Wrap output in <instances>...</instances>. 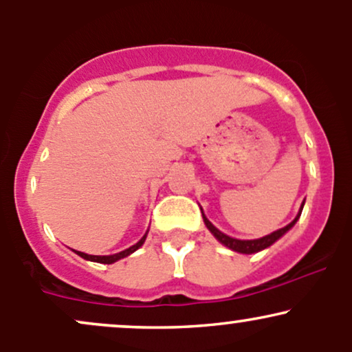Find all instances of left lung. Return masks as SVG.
I'll list each match as a JSON object with an SVG mask.
<instances>
[{
  "label": "left lung",
  "instance_id": "obj_1",
  "mask_svg": "<svg viewBox=\"0 0 352 352\" xmlns=\"http://www.w3.org/2000/svg\"><path fill=\"white\" fill-rule=\"evenodd\" d=\"M302 205H305V204H302ZM302 205H301L300 213H298V217L294 218L292 223L286 225V227H283V228H280V230H276V232L270 233V235H266V236H263V238H258V240H236V238H232V236L225 235V233H221L220 230L213 227V225L208 221V218L205 217V215H204V221H205V225H207V228L210 230V232L213 233V236H215L217 240L220 241V243H223L225 246H228V248L235 250V252H238V253H246V254H250V253H256V252H260V250L268 248V246L273 245L274 241L278 240V238H281L283 235H285V233L288 232V230L292 228L294 223H296L298 218H300L301 212H302Z\"/></svg>",
  "mask_w": 352,
  "mask_h": 352
}]
</instances>
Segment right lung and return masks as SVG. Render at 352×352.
<instances>
[{
    "instance_id": "right-lung-1",
    "label": "right lung",
    "mask_w": 352,
    "mask_h": 352,
    "mask_svg": "<svg viewBox=\"0 0 352 352\" xmlns=\"http://www.w3.org/2000/svg\"><path fill=\"white\" fill-rule=\"evenodd\" d=\"M145 236H147V235H144L139 241H137L135 245H132L131 248L124 250V252L116 253V254H109V256H98V254H86V253H82V252H76V250H74V252L78 253L79 256H82L84 260H91V261H98V263L111 265V263H114V261L120 260V258H125V256H129V254H131V253H134L137 248H140V246H142V243L145 241Z\"/></svg>"
}]
</instances>
